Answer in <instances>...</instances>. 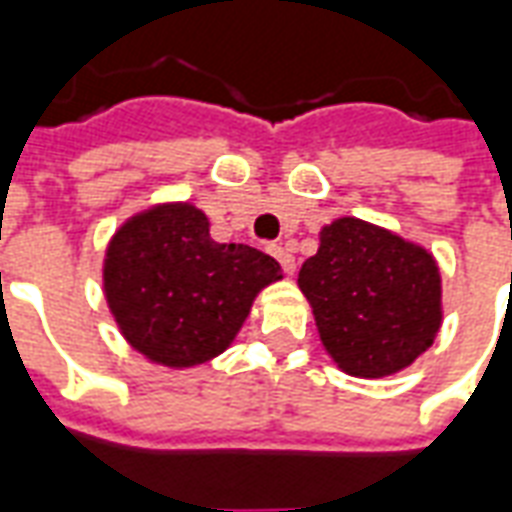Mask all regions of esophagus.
<instances>
[{"label": "esophagus", "mask_w": 512, "mask_h": 512, "mask_svg": "<svg viewBox=\"0 0 512 512\" xmlns=\"http://www.w3.org/2000/svg\"><path fill=\"white\" fill-rule=\"evenodd\" d=\"M271 255L277 257L279 263H282V268H285V274H288V277L296 274V257L290 255L288 246H271Z\"/></svg>", "instance_id": "esophagus-1"}]
</instances>
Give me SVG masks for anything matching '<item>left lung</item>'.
<instances>
[{
	"label": "left lung",
	"mask_w": 512,
	"mask_h": 512,
	"mask_svg": "<svg viewBox=\"0 0 512 512\" xmlns=\"http://www.w3.org/2000/svg\"><path fill=\"white\" fill-rule=\"evenodd\" d=\"M299 288L326 354L356 378L400 373L441 329V274L428 249L343 216L321 230Z\"/></svg>",
	"instance_id": "obj_1"
}]
</instances>
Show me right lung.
<instances>
[{
  "label": "right lung",
  "instance_id": "right-lung-1",
  "mask_svg": "<svg viewBox=\"0 0 512 512\" xmlns=\"http://www.w3.org/2000/svg\"><path fill=\"white\" fill-rule=\"evenodd\" d=\"M282 279L271 255L219 244L191 202L131 216L109 241L106 304L134 351L164 367H194L233 343L260 290Z\"/></svg>",
  "mask_w": 512,
  "mask_h": 512
}]
</instances>
